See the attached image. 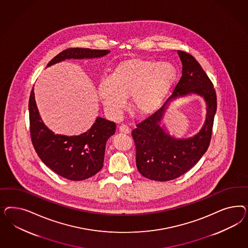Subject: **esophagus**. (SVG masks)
<instances>
[{"instance_id":"1","label":"esophagus","mask_w":248,"mask_h":248,"mask_svg":"<svg viewBox=\"0 0 248 248\" xmlns=\"http://www.w3.org/2000/svg\"><path fill=\"white\" fill-rule=\"evenodd\" d=\"M119 131L124 134H129L130 133V127L126 124H121L119 126Z\"/></svg>"}]
</instances>
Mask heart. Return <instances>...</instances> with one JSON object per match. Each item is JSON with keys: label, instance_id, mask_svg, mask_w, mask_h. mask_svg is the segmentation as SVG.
Returning a JSON list of instances; mask_svg holds the SVG:
<instances>
[{"label": "heart", "instance_id": "heart-1", "mask_svg": "<svg viewBox=\"0 0 248 248\" xmlns=\"http://www.w3.org/2000/svg\"><path fill=\"white\" fill-rule=\"evenodd\" d=\"M177 78L172 63L131 59L114 68L108 79L98 86V94L105 109L118 115L130 96V105L139 114L155 112L163 104Z\"/></svg>", "mask_w": 248, "mask_h": 248}]
</instances>
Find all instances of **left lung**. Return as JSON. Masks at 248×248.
<instances>
[{
	"instance_id": "obj_1",
	"label": "left lung",
	"mask_w": 248,
	"mask_h": 248,
	"mask_svg": "<svg viewBox=\"0 0 248 248\" xmlns=\"http://www.w3.org/2000/svg\"><path fill=\"white\" fill-rule=\"evenodd\" d=\"M182 76L165 105L132 131L136 149V166L150 180H173L186 173L201 159L210 144L214 118L217 108L214 84L199 62L190 53L177 51ZM195 93L207 104V118L201 132L193 138L176 140L159 125L167 105L175 97Z\"/></svg>"
}]
</instances>
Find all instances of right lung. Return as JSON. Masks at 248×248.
<instances>
[{
    "label": "right lung",
    "instance_id": "right-lung-1",
    "mask_svg": "<svg viewBox=\"0 0 248 248\" xmlns=\"http://www.w3.org/2000/svg\"><path fill=\"white\" fill-rule=\"evenodd\" d=\"M108 50L69 48L57 54L47 66L65 59L99 58ZM31 143L38 156L54 173L66 179L82 181L97 173L104 165L105 144L115 132V123L97 117L93 126L82 135H55L42 120L35 103L33 88L29 99Z\"/></svg>",
    "mask_w": 248,
    "mask_h": 248
}]
</instances>
